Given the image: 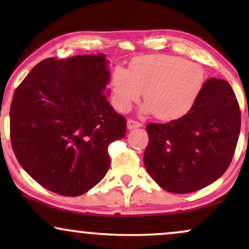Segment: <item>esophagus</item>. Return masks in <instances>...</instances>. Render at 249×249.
Here are the masks:
<instances>
[{
	"label": "esophagus",
	"instance_id": "1",
	"mask_svg": "<svg viewBox=\"0 0 249 249\" xmlns=\"http://www.w3.org/2000/svg\"><path fill=\"white\" fill-rule=\"evenodd\" d=\"M142 123L133 121V119H128V121H127V128H128V130H133V128L142 127Z\"/></svg>",
	"mask_w": 249,
	"mask_h": 249
}]
</instances>
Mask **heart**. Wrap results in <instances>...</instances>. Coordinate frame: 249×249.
Wrapping results in <instances>:
<instances>
[{
    "label": "heart",
    "instance_id": "heart-1",
    "mask_svg": "<svg viewBox=\"0 0 249 249\" xmlns=\"http://www.w3.org/2000/svg\"><path fill=\"white\" fill-rule=\"evenodd\" d=\"M206 76L201 65L171 55L138 57L130 70L116 67L111 76V92L116 108L127 112L144 92L142 112L162 121L187 115L201 95Z\"/></svg>",
    "mask_w": 249,
    "mask_h": 249
}]
</instances>
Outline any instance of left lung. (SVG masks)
<instances>
[{
    "label": "left lung",
    "mask_w": 249,
    "mask_h": 249,
    "mask_svg": "<svg viewBox=\"0 0 249 249\" xmlns=\"http://www.w3.org/2000/svg\"><path fill=\"white\" fill-rule=\"evenodd\" d=\"M240 125L239 104L231 85L224 79H207L187 115L166 124L147 125L145 168L168 192L201 190L230 166Z\"/></svg>",
    "instance_id": "8db88e82"
}]
</instances>
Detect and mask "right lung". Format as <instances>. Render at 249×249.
Returning <instances> with one entry per match:
<instances>
[{"instance_id": "add662e5", "label": "right lung", "mask_w": 249, "mask_h": 249, "mask_svg": "<svg viewBox=\"0 0 249 249\" xmlns=\"http://www.w3.org/2000/svg\"><path fill=\"white\" fill-rule=\"evenodd\" d=\"M108 63L104 53L45 59L14 93V153L47 190L81 196L110 167L107 147L125 136L126 121L107 101Z\"/></svg>"}]
</instances>
